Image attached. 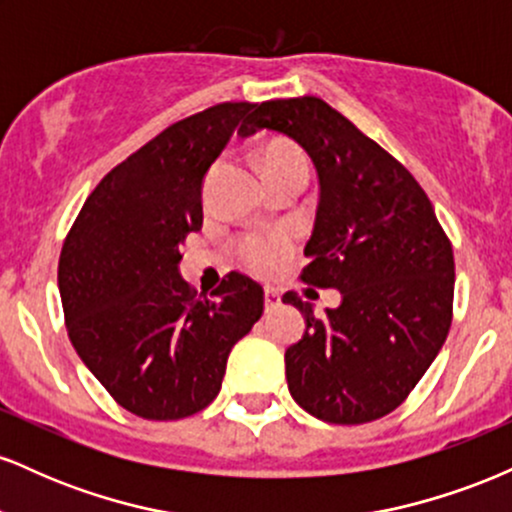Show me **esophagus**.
I'll list each match as a JSON object with an SVG mask.
<instances>
[{
    "label": "esophagus",
    "instance_id": "obj_1",
    "mask_svg": "<svg viewBox=\"0 0 512 512\" xmlns=\"http://www.w3.org/2000/svg\"><path fill=\"white\" fill-rule=\"evenodd\" d=\"M279 303H281L279 291H276V289H264V308L274 310V308H279Z\"/></svg>",
    "mask_w": 512,
    "mask_h": 512
}]
</instances>
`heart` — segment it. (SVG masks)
I'll return each instance as SVG.
<instances>
[{"label":"heart","instance_id":"b5f03b06","mask_svg":"<svg viewBox=\"0 0 512 512\" xmlns=\"http://www.w3.org/2000/svg\"><path fill=\"white\" fill-rule=\"evenodd\" d=\"M281 161H303V156L296 149H291V146H272L264 154V166H272V163ZM291 252L293 238L286 231L248 233V236L238 240V257L260 276L279 272V267L286 262Z\"/></svg>","mask_w":512,"mask_h":512}]
</instances>
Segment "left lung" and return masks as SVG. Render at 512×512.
<instances>
[{
  "mask_svg": "<svg viewBox=\"0 0 512 512\" xmlns=\"http://www.w3.org/2000/svg\"><path fill=\"white\" fill-rule=\"evenodd\" d=\"M269 129L313 161L320 202L303 281L342 303L315 315L298 293L305 332L286 349L289 392L327 424L390 414L426 373L452 322L455 260L426 192L402 163L315 96L255 105L240 137Z\"/></svg>",
  "mask_w": 512,
  "mask_h": 512,
  "instance_id": "left-lung-1",
  "label": "left lung"
}]
</instances>
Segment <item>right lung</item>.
Returning a JSON list of instances; mask_svg holds the SVG:
<instances>
[{"label":"right lung","instance_id":"right-lung-1","mask_svg":"<svg viewBox=\"0 0 512 512\" xmlns=\"http://www.w3.org/2000/svg\"><path fill=\"white\" fill-rule=\"evenodd\" d=\"M255 103L185 117L110 170L62 245L57 284L76 354L120 407L151 421L197 414L264 310L231 272L211 296L180 276V243L202 228V185Z\"/></svg>","mask_w":512,"mask_h":512}]
</instances>
